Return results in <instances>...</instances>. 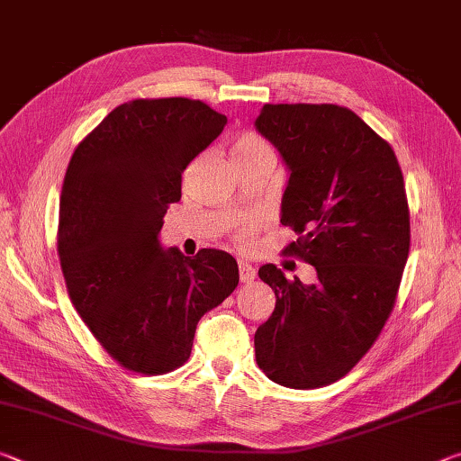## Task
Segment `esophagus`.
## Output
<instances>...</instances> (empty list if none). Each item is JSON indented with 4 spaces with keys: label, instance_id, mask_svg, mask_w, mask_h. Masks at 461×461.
I'll list each match as a JSON object with an SVG mask.
<instances>
[{
    "label": "esophagus",
    "instance_id": "obj_1",
    "mask_svg": "<svg viewBox=\"0 0 461 461\" xmlns=\"http://www.w3.org/2000/svg\"><path fill=\"white\" fill-rule=\"evenodd\" d=\"M256 278V268L248 262H240V280L241 283H252Z\"/></svg>",
    "mask_w": 461,
    "mask_h": 461
}]
</instances>
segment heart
Segmentation results:
<instances>
[{"label":"heart","mask_w":461,"mask_h":461,"mask_svg":"<svg viewBox=\"0 0 461 461\" xmlns=\"http://www.w3.org/2000/svg\"><path fill=\"white\" fill-rule=\"evenodd\" d=\"M231 154H233V160H246V158H256V156L272 154V148L268 146L267 140H262L260 136L241 134V136H238L236 142H233ZM256 225H258V220H252V221H248L244 228L238 230L236 240L240 241V244H244V246L248 244Z\"/></svg>","instance_id":"obj_1"}]
</instances>
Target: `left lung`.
<instances>
[{"label": "left lung", "mask_w": 461, "mask_h": 461, "mask_svg": "<svg viewBox=\"0 0 461 461\" xmlns=\"http://www.w3.org/2000/svg\"><path fill=\"white\" fill-rule=\"evenodd\" d=\"M256 130L288 168L285 252L317 270L313 285L275 264L258 276L276 307L254 335L256 362L286 388H319L354 368L384 327L409 258L411 221L394 150L348 107L267 104Z\"/></svg>", "instance_id": "left-lung-1"}]
</instances>
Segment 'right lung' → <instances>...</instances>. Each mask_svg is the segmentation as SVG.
Here are the masks:
<instances>
[{"label": "right lung", "instance_id": "1", "mask_svg": "<svg viewBox=\"0 0 461 461\" xmlns=\"http://www.w3.org/2000/svg\"><path fill=\"white\" fill-rule=\"evenodd\" d=\"M228 118L199 99H134L107 113L68 162L59 258L77 313L126 370L158 376L191 356L199 319L238 286L233 256L158 241L181 175Z\"/></svg>", "mask_w": 461, "mask_h": 461}]
</instances>
